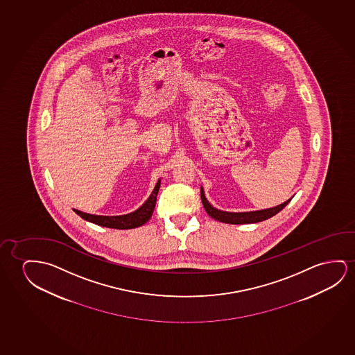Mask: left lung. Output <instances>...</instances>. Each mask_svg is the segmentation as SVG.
<instances>
[{
    "instance_id": "obj_1",
    "label": "left lung",
    "mask_w": 355,
    "mask_h": 355,
    "mask_svg": "<svg viewBox=\"0 0 355 355\" xmlns=\"http://www.w3.org/2000/svg\"><path fill=\"white\" fill-rule=\"evenodd\" d=\"M201 201L202 205L205 207V211L209 214V216L212 217L216 221L223 222V223H230V225H245V223H257V222L265 221L270 217L275 216L279 211L283 210L289 201L288 199L282 204L277 206H273L270 209H263V210L245 211V212H231V211L218 210L216 207L211 205L210 202L206 199L204 188L201 187L200 189Z\"/></svg>"
}]
</instances>
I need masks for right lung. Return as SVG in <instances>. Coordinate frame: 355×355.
Instances as JSON below:
<instances>
[{"instance_id":"obj_1","label":"right lung","mask_w":355,"mask_h":355,"mask_svg":"<svg viewBox=\"0 0 355 355\" xmlns=\"http://www.w3.org/2000/svg\"><path fill=\"white\" fill-rule=\"evenodd\" d=\"M161 180H157L155 185L154 191L150 194L148 200L145 201L143 205L139 209L127 214V215H119V216H100V215H92L82 211H73L82 217L85 221L92 222L98 226L107 227V228H114V230H132L137 227L143 226L146 222L149 221L150 217L154 212L155 205H156V199H157V193L159 191Z\"/></svg>"}]
</instances>
